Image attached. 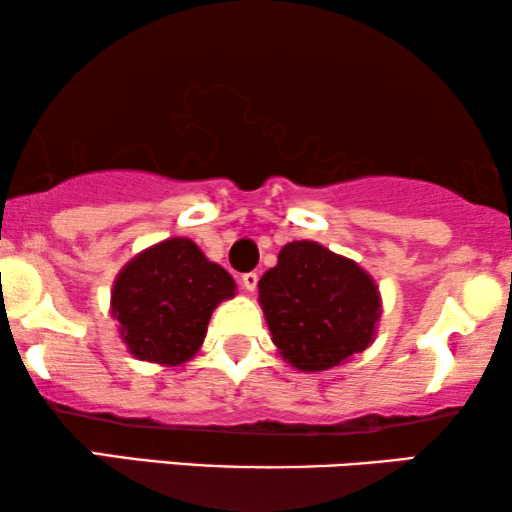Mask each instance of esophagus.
Returning <instances> with one entry per match:
<instances>
[{"mask_svg": "<svg viewBox=\"0 0 512 512\" xmlns=\"http://www.w3.org/2000/svg\"><path fill=\"white\" fill-rule=\"evenodd\" d=\"M242 286L247 291H256V286H258V275H256V272H247V275H242Z\"/></svg>", "mask_w": 512, "mask_h": 512, "instance_id": "34e87169", "label": "esophagus"}]
</instances>
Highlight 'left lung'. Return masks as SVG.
Wrapping results in <instances>:
<instances>
[{"label": "left lung", "instance_id": "1", "mask_svg": "<svg viewBox=\"0 0 512 512\" xmlns=\"http://www.w3.org/2000/svg\"><path fill=\"white\" fill-rule=\"evenodd\" d=\"M279 354L300 370H328L370 345L380 293L354 261L317 242H291L258 282Z\"/></svg>", "mask_w": 512, "mask_h": 512}]
</instances>
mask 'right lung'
<instances>
[{"label": "right lung", "instance_id": "1", "mask_svg": "<svg viewBox=\"0 0 512 512\" xmlns=\"http://www.w3.org/2000/svg\"><path fill=\"white\" fill-rule=\"evenodd\" d=\"M233 296V277L191 240L174 237L125 265L111 293V314L137 359L177 366L198 352L214 307Z\"/></svg>", "mask_w": 512, "mask_h": 512}]
</instances>
